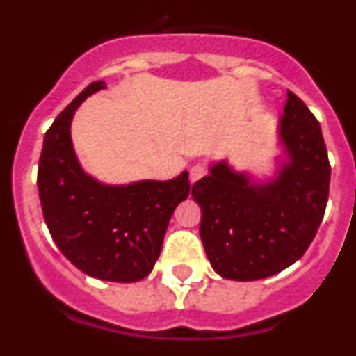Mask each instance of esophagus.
Listing matches in <instances>:
<instances>
[{
    "mask_svg": "<svg viewBox=\"0 0 356 356\" xmlns=\"http://www.w3.org/2000/svg\"><path fill=\"white\" fill-rule=\"evenodd\" d=\"M207 175V169L201 165V163H196V165H193L191 168V171H188V180H191V184H196L200 178H203V176Z\"/></svg>",
    "mask_w": 356,
    "mask_h": 356,
    "instance_id": "esophagus-1",
    "label": "esophagus"
}]
</instances>
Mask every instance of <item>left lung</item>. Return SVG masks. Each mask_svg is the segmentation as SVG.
<instances>
[{
    "instance_id": "8db88e82",
    "label": "left lung",
    "mask_w": 356,
    "mask_h": 356,
    "mask_svg": "<svg viewBox=\"0 0 356 356\" xmlns=\"http://www.w3.org/2000/svg\"><path fill=\"white\" fill-rule=\"evenodd\" d=\"M276 134L282 155L273 176L260 180L217 160L193 185L201 242L212 269L226 280L253 282L284 271L303 257L325 216V139L317 119L291 90Z\"/></svg>"
}]
</instances>
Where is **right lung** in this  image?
<instances>
[{"mask_svg":"<svg viewBox=\"0 0 356 356\" xmlns=\"http://www.w3.org/2000/svg\"><path fill=\"white\" fill-rule=\"evenodd\" d=\"M105 81L87 85L44 135L37 172L44 221L65 259L81 273L131 284L147 276L162 251L169 219L191 185L184 171L172 180L108 185L85 172L74 153L71 122L78 106Z\"/></svg>","mask_w":356,"mask_h":356,"instance_id":"1","label":"right lung"}]
</instances>
